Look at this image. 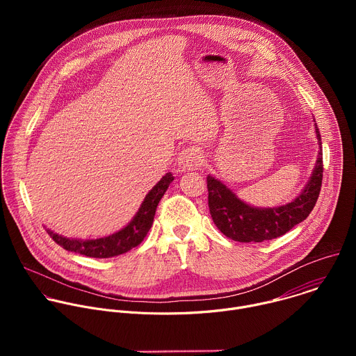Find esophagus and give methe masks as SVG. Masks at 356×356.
<instances>
[{"label": "esophagus", "mask_w": 356, "mask_h": 356, "mask_svg": "<svg viewBox=\"0 0 356 356\" xmlns=\"http://www.w3.org/2000/svg\"><path fill=\"white\" fill-rule=\"evenodd\" d=\"M202 158H204V155H202L200 147H195V146L187 147L179 156V166L183 170H193L202 163V161H204Z\"/></svg>", "instance_id": "1"}]
</instances>
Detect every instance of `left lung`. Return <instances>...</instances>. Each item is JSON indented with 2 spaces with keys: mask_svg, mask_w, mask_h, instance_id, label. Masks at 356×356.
<instances>
[{
  "mask_svg": "<svg viewBox=\"0 0 356 356\" xmlns=\"http://www.w3.org/2000/svg\"><path fill=\"white\" fill-rule=\"evenodd\" d=\"M321 147V135L316 125ZM323 154L320 152L313 175L300 195L286 206L275 209L250 207L241 201L224 183L207 176L209 209L217 228L238 242H264L289 232L313 211L323 183Z\"/></svg>",
  "mask_w": 356,
  "mask_h": 356,
  "instance_id": "left-lung-1",
  "label": "left lung"
}]
</instances>
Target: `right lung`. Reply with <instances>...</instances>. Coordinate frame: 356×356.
Segmentation results:
<instances>
[{"mask_svg": "<svg viewBox=\"0 0 356 356\" xmlns=\"http://www.w3.org/2000/svg\"><path fill=\"white\" fill-rule=\"evenodd\" d=\"M175 177L172 176V173H166L161 179V181L146 194L140 209L138 210L132 221L125 228H122L121 231L110 236L81 241V239L65 238L50 229H46V231L50 235V238L69 252H76V253H80V255L90 257V258L118 257L121 253H125L132 248L138 246L145 239L152 224H154V218H155L159 201Z\"/></svg>", "mask_w": 356, "mask_h": 356, "instance_id": "add662e5", "label": "right lung"}]
</instances>
